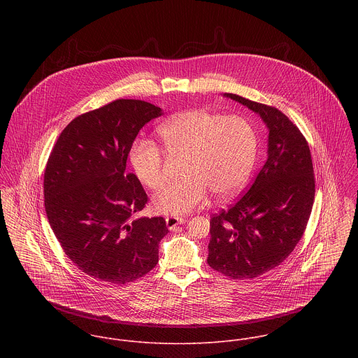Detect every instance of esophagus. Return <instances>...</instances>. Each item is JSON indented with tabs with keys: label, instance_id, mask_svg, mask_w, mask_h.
I'll list each match as a JSON object with an SVG mask.
<instances>
[{
	"label": "esophagus",
	"instance_id": "1",
	"mask_svg": "<svg viewBox=\"0 0 358 358\" xmlns=\"http://www.w3.org/2000/svg\"><path fill=\"white\" fill-rule=\"evenodd\" d=\"M165 222H166V226H168L169 230H175L179 224L185 223V219L183 217H176V216H168L165 219Z\"/></svg>",
	"mask_w": 358,
	"mask_h": 358
}]
</instances>
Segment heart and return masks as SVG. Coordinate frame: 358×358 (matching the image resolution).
<instances>
[{"label":"heart","instance_id":"b5f03b06","mask_svg":"<svg viewBox=\"0 0 358 358\" xmlns=\"http://www.w3.org/2000/svg\"><path fill=\"white\" fill-rule=\"evenodd\" d=\"M158 135L168 154L185 157V178L154 196V209L159 213L186 215L204 201L206 193L219 201L229 200L250 178L257 142L254 128L243 117L185 111L164 122ZM129 161L146 187L158 190L165 185V155L157 143L135 142Z\"/></svg>","mask_w":358,"mask_h":358}]
</instances>
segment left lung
<instances>
[{
  "label": "left lung",
  "instance_id": "left-lung-1",
  "mask_svg": "<svg viewBox=\"0 0 358 358\" xmlns=\"http://www.w3.org/2000/svg\"><path fill=\"white\" fill-rule=\"evenodd\" d=\"M268 128L267 159L247 193L210 217L208 264L233 280L255 278L282 263L301 241L315 180L306 138L278 108L234 94Z\"/></svg>",
  "mask_w": 358,
  "mask_h": 358
}]
</instances>
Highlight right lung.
I'll list each match as a JSON object with an SVG mask.
<instances>
[{
	"instance_id": "add662e5",
	"label": "right lung",
	"mask_w": 358,
	"mask_h": 358,
	"mask_svg": "<svg viewBox=\"0 0 358 358\" xmlns=\"http://www.w3.org/2000/svg\"><path fill=\"white\" fill-rule=\"evenodd\" d=\"M162 114L152 103L117 99L76 117L59 135L44 173V204L67 257L108 284L132 282L158 263L165 219L134 217L148 194L127 158L139 131Z\"/></svg>"
}]
</instances>
